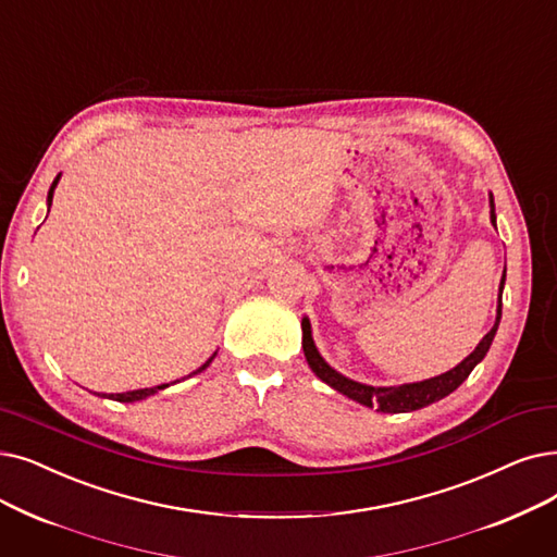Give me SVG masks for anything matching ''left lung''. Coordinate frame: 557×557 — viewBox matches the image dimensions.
<instances>
[{"mask_svg": "<svg viewBox=\"0 0 557 557\" xmlns=\"http://www.w3.org/2000/svg\"><path fill=\"white\" fill-rule=\"evenodd\" d=\"M492 202V223L496 225V213H494V198ZM503 284H505V271H503V280H500V294H503ZM500 323V296H498V309H496V323L494 327L482 336V342L478 344V348L459 364L437 377H430L423 382H412V384H400V386H369L361 384L355 380H348L346 375L336 373L327 361L319 355L317 346H313L311 338V325L307 319H302V350L307 357V364L311 367V371L317 373L325 384H330L332 389H336L338 394H344L361 405L367 407H377V412L384 414H400V412H414V409L428 407L430 403H437L444 396L453 394L459 384H462L469 373L475 369L478 361H482V357L487 355L494 334L498 330Z\"/></svg>", "mask_w": 557, "mask_h": 557, "instance_id": "left-lung-1", "label": "left lung"}]
</instances>
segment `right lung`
<instances>
[{"mask_svg": "<svg viewBox=\"0 0 557 557\" xmlns=\"http://www.w3.org/2000/svg\"><path fill=\"white\" fill-rule=\"evenodd\" d=\"M59 177L61 175H57V180L52 182V186H50V193H47V202L52 205V198H54V188H57V184H59ZM213 359V357H211ZM211 359L207 361V364H202L198 371H193V373H200V371H205L209 364H211ZM168 384H161V386H152V389H136V392H127V394H111L109 398H113V400H120V403H134V400H143V398H148V396H152V394H157L159 389H165Z\"/></svg>", "mask_w": 557, "mask_h": 557, "instance_id": "right-lung-1", "label": "right lung"}]
</instances>
